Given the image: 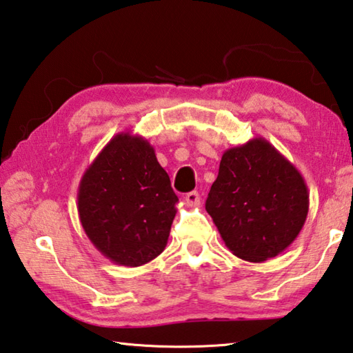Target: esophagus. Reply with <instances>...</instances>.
<instances>
[{"label":"esophagus","mask_w":353,"mask_h":353,"mask_svg":"<svg viewBox=\"0 0 353 353\" xmlns=\"http://www.w3.org/2000/svg\"><path fill=\"white\" fill-rule=\"evenodd\" d=\"M185 202H187V205H190V207H197L199 203H201V196H199L197 191H191V193L185 194Z\"/></svg>","instance_id":"esophagus-1"}]
</instances>
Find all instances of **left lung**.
Here are the masks:
<instances>
[{"instance_id": "1", "label": "left lung", "mask_w": 353, "mask_h": 353, "mask_svg": "<svg viewBox=\"0 0 353 353\" xmlns=\"http://www.w3.org/2000/svg\"><path fill=\"white\" fill-rule=\"evenodd\" d=\"M230 252L264 262L298 238L309 213L305 181L264 137L222 154L205 203Z\"/></svg>"}]
</instances>
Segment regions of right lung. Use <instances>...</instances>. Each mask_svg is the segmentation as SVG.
Returning a JSON list of instances; mask_svg holds the SVG:
<instances>
[{"label":"right lung","mask_w":353,"mask_h":353,"mask_svg":"<svg viewBox=\"0 0 353 353\" xmlns=\"http://www.w3.org/2000/svg\"><path fill=\"white\" fill-rule=\"evenodd\" d=\"M179 199L148 140L119 132L81 176L77 208L94 247L117 265L139 267L163 252Z\"/></svg>","instance_id":"right-lung-1"}]
</instances>
